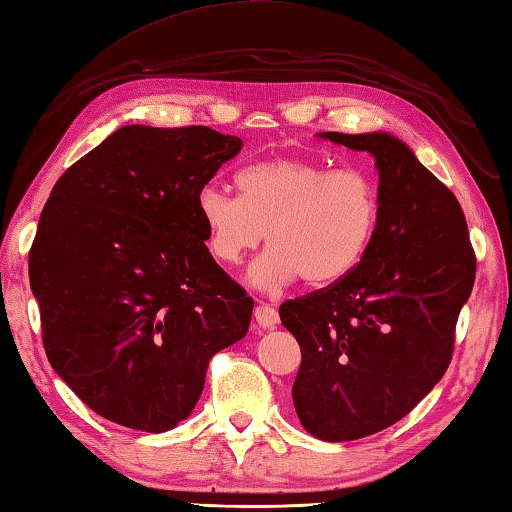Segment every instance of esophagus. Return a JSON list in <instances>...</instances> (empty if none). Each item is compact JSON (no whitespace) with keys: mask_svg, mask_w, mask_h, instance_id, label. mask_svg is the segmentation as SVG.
<instances>
[{"mask_svg":"<svg viewBox=\"0 0 512 512\" xmlns=\"http://www.w3.org/2000/svg\"><path fill=\"white\" fill-rule=\"evenodd\" d=\"M254 319L258 326L274 328L276 324H279V312H276L272 306H267V303H258L254 310Z\"/></svg>","mask_w":512,"mask_h":512,"instance_id":"obj_1","label":"esophagus"}]
</instances>
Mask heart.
Here are the masks:
<instances>
[{
    "instance_id": "heart-1",
    "label": "heart",
    "mask_w": 512,
    "mask_h": 512,
    "mask_svg": "<svg viewBox=\"0 0 512 512\" xmlns=\"http://www.w3.org/2000/svg\"><path fill=\"white\" fill-rule=\"evenodd\" d=\"M240 195L215 184L197 193L206 245L224 265L240 263L261 245L270 249L249 267L258 290L299 281L328 285L362 263L378 229L380 195L364 170H333L306 159H270L240 170Z\"/></svg>"
}]
</instances>
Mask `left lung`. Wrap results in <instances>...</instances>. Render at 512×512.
Here are the masks:
<instances>
[{
    "label": "left lung",
    "instance_id": "left-lung-1",
    "mask_svg": "<svg viewBox=\"0 0 512 512\" xmlns=\"http://www.w3.org/2000/svg\"><path fill=\"white\" fill-rule=\"evenodd\" d=\"M321 137L371 152L380 177L362 263L279 308L301 346L297 416L308 434L339 443L398 423L443 378L477 258L459 200L407 143L387 132Z\"/></svg>",
    "mask_w": 512,
    "mask_h": 512
}]
</instances>
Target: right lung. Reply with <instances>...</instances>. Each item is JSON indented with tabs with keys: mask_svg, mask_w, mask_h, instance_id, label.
Masks as SVG:
<instances>
[{
	"mask_svg": "<svg viewBox=\"0 0 512 512\" xmlns=\"http://www.w3.org/2000/svg\"><path fill=\"white\" fill-rule=\"evenodd\" d=\"M242 141L204 125H123L69 166L29 254L42 344L69 389L116 425L168 432L254 301L213 261L197 193Z\"/></svg>",
	"mask_w": 512,
	"mask_h": 512,
	"instance_id": "1",
	"label": "right lung"
}]
</instances>
